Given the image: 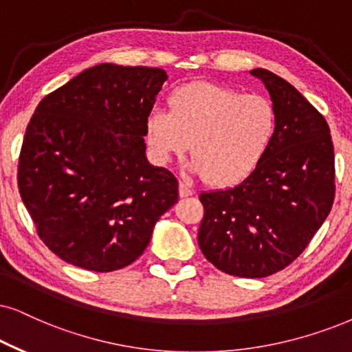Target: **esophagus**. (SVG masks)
<instances>
[{"instance_id":"1","label":"esophagus","mask_w":352,"mask_h":352,"mask_svg":"<svg viewBox=\"0 0 352 352\" xmlns=\"http://www.w3.org/2000/svg\"><path fill=\"white\" fill-rule=\"evenodd\" d=\"M179 193L182 198H186V197H191V195H195V190H193V186H191L190 184H186V182H180Z\"/></svg>"}]
</instances>
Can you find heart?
Segmentation results:
<instances>
[{
  "mask_svg": "<svg viewBox=\"0 0 352 352\" xmlns=\"http://www.w3.org/2000/svg\"><path fill=\"white\" fill-rule=\"evenodd\" d=\"M170 112L154 107L146 118V140L154 157L167 162L190 148V167L217 186L237 184L268 153L278 113L263 96L195 82L173 91Z\"/></svg>",
  "mask_w": 352,
  "mask_h": 352,
  "instance_id": "heart-1",
  "label": "heart"
}]
</instances>
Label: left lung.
Here are the masks:
<instances>
[{
	"instance_id": "1",
	"label": "left lung",
	"mask_w": 352,
	"mask_h": 352,
	"mask_svg": "<svg viewBox=\"0 0 352 352\" xmlns=\"http://www.w3.org/2000/svg\"><path fill=\"white\" fill-rule=\"evenodd\" d=\"M250 73L268 89L278 131L245 180L199 195L198 243L222 273L266 278L291 265L330 214L335 153L327 120L294 86L268 69Z\"/></svg>"
}]
</instances>
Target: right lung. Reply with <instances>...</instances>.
I'll use <instances>...</instances> for the list:
<instances>
[{
	"instance_id": "add662e5",
	"label": "right lung",
	"mask_w": 352,
	"mask_h": 352,
	"mask_svg": "<svg viewBox=\"0 0 352 352\" xmlns=\"http://www.w3.org/2000/svg\"><path fill=\"white\" fill-rule=\"evenodd\" d=\"M166 71L102 63L40 100L25 130L17 186L42 242L96 273L143 255L179 182L146 159V118Z\"/></svg>"
}]
</instances>
